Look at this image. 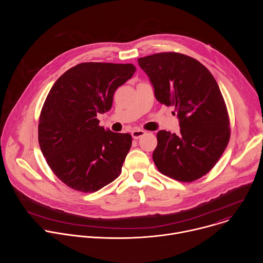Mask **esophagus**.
Returning <instances> with one entry per match:
<instances>
[{
  "label": "esophagus",
  "mask_w": 263,
  "mask_h": 263,
  "mask_svg": "<svg viewBox=\"0 0 263 263\" xmlns=\"http://www.w3.org/2000/svg\"><path fill=\"white\" fill-rule=\"evenodd\" d=\"M144 134H145V131L140 130V129H135V130H133V131L131 132V135H132V137H133L134 139H138L139 137H141V136L144 135Z\"/></svg>",
  "instance_id": "esophagus-1"
}]
</instances>
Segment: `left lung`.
<instances>
[{"label":"left lung","instance_id":"8db88e82","mask_svg":"<svg viewBox=\"0 0 263 263\" xmlns=\"http://www.w3.org/2000/svg\"><path fill=\"white\" fill-rule=\"evenodd\" d=\"M138 64L156 100L174 106L179 119V134L157 133L155 165L181 182L200 179L215 165L230 139L227 107L214 77L198 60L175 52L139 58Z\"/></svg>","mask_w":263,"mask_h":263}]
</instances>
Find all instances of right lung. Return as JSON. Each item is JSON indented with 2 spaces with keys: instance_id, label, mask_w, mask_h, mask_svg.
I'll return each instance as SVG.
<instances>
[{
  "instance_id": "1",
  "label": "right lung",
  "mask_w": 263,
  "mask_h": 263,
  "mask_svg": "<svg viewBox=\"0 0 263 263\" xmlns=\"http://www.w3.org/2000/svg\"><path fill=\"white\" fill-rule=\"evenodd\" d=\"M131 63L83 62L66 70L43 106L39 142L53 173L70 189L95 193L122 172L132 144L129 133L100 127L115 91L135 72Z\"/></svg>"
}]
</instances>
